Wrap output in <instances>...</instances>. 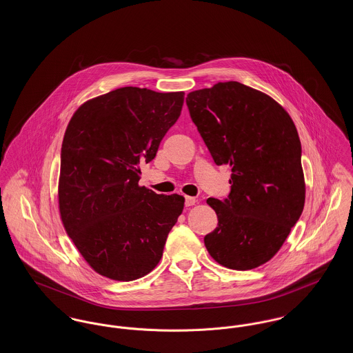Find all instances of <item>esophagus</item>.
<instances>
[{
    "label": "esophagus",
    "mask_w": 353,
    "mask_h": 353,
    "mask_svg": "<svg viewBox=\"0 0 353 353\" xmlns=\"http://www.w3.org/2000/svg\"><path fill=\"white\" fill-rule=\"evenodd\" d=\"M196 202H197V200H196L194 197H189V196H185V206H193Z\"/></svg>",
    "instance_id": "esophagus-1"
}]
</instances>
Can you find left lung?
<instances>
[{
	"label": "left lung",
	"instance_id": "obj_1",
	"mask_svg": "<svg viewBox=\"0 0 353 353\" xmlns=\"http://www.w3.org/2000/svg\"><path fill=\"white\" fill-rule=\"evenodd\" d=\"M186 105L214 163L232 167L228 199L206 201L219 226L205 246L228 269H255L282 248L304 208L296 127L269 95L239 82L189 92Z\"/></svg>",
	"mask_w": 353,
	"mask_h": 353
}]
</instances>
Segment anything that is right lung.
<instances>
[{
	"instance_id": "right-lung-1",
	"label": "right lung",
	"mask_w": 353,
	"mask_h": 353,
	"mask_svg": "<svg viewBox=\"0 0 353 353\" xmlns=\"http://www.w3.org/2000/svg\"><path fill=\"white\" fill-rule=\"evenodd\" d=\"M184 92L121 87L85 101L68 123L61 151L59 212L85 262L114 281L130 282L160 262L184 197L139 186L177 121Z\"/></svg>"
}]
</instances>
